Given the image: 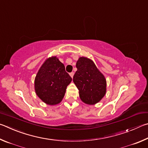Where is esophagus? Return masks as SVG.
I'll use <instances>...</instances> for the list:
<instances>
[{"label":"esophagus","instance_id":"1","mask_svg":"<svg viewBox=\"0 0 148 148\" xmlns=\"http://www.w3.org/2000/svg\"><path fill=\"white\" fill-rule=\"evenodd\" d=\"M69 75L71 77V78H73V75H74V73H73V72L70 73H69Z\"/></svg>","mask_w":148,"mask_h":148}]
</instances>
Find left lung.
Wrapping results in <instances>:
<instances>
[{"label":"left lung","instance_id":"8db88e82","mask_svg":"<svg viewBox=\"0 0 148 148\" xmlns=\"http://www.w3.org/2000/svg\"><path fill=\"white\" fill-rule=\"evenodd\" d=\"M77 71L73 82L79 90V96L84 103L94 105L99 101L106 93V80L94 62L85 57L77 62Z\"/></svg>","mask_w":148,"mask_h":148}]
</instances>
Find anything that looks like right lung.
<instances>
[{
    "label": "right lung",
    "mask_w": 148,
    "mask_h": 148,
    "mask_svg": "<svg viewBox=\"0 0 148 148\" xmlns=\"http://www.w3.org/2000/svg\"><path fill=\"white\" fill-rule=\"evenodd\" d=\"M71 81L64 65L56 56L49 58L44 62L36 77V93L47 104L56 105L63 99L66 88Z\"/></svg>",
    "instance_id": "obj_1"
}]
</instances>
